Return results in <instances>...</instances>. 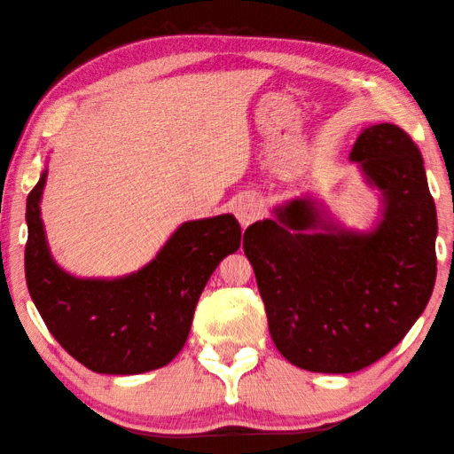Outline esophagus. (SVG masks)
Returning <instances> with one entry per match:
<instances>
[{
    "mask_svg": "<svg viewBox=\"0 0 454 454\" xmlns=\"http://www.w3.org/2000/svg\"><path fill=\"white\" fill-rule=\"evenodd\" d=\"M232 212L236 214V218L242 224V228H246V226H250L254 220L260 218L262 206H260L258 200L254 199V196L242 194L232 202Z\"/></svg>",
    "mask_w": 454,
    "mask_h": 454,
    "instance_id": "1",
    "label": "esophagus"
}]
</instances>
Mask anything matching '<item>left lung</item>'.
<instances>
[{"label": "left lung", "instance_id": "obj_1", "mask_svg": "<svg viewBox=\"0 0 454 454\" xmlns=\"http://www.w3.org/2000/svg\"><path fill=\"white\" fill-rule=\"evenodd\" d=\"M367 184L381 191L371 232L321 218L311 199L246 228L244 252L278 351L316 373H353L387 356L431 300L436 210L423 156L391 122L365 129L351 148Z\"/></svg>", "mask_w": 454, "mask_h": 454}]
</instances>
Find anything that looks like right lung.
Segmentation results:
<instances>
[{
    "label": "right lung",
    "mask_w": 454,
    "mask_h": 454,
    "mask_svg": "<svg viewBox=\"0 0 454 454\" xmlns=\"http://www.w3.org/2000/svg\"><path fill=\"white\" fill-rule=\"evenodd\" d=\"M47 170L27 196V290L61 348L95 373L137 375L164 367L186 343L212 271L240 248L232 214L184 222L153 262L114 279L75 278L57 266L41 222Z\"/></svg>",
    "instance_id": "add662e5"
}]
</instances>
